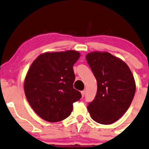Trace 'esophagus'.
I'll return each instance as SVG.
<instances>
[{
  "label": "esophagus",
  "mask_w": 149,
  "mask_h": 149,
  "mask_svg": "<svg viewBox=\"0 0 149 149\" xmlns=\"http://www.w3.org/2000/svg\"><path fill=\"white\" fill-rule=\"evenodd\" d=\"M85 94H86V91H85V90L82 91H81V95H82L83 98H84V95H85Z\"/></svg>",
  "instance_id": "obj_1"
}]
</instances>
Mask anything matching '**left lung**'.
Segmentation results:
<instances>
[{
  "label": "left lung",
  "mask_w": 149,
  "mask_h": 149,
  "mask_svg": "<svg viewBox=\"0 0 149 149\" xmlns=\"http://www.w3.org/2000/svg\"><path fill=\"white\" fill-rule=\"evenodd\" d=\"M97 81V93L88 111L92 119L111 124L129 108L136 92L134 76L127 64L108 52L89 53L86 56Z\"/></svg>",
  "instance_id": "left-lung-1"
}]
</instances>
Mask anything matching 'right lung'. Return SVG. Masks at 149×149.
Here are the masks:
<instances>
[{
    "label": "right lung",
    "mask_w": 149,
    "mask_h": 149,
    "mask_svg": "<svg viewBox=\"0 0 149 149\" xmlns=\"http://www.w3.org/2000/svg\"><path fill=\"white\" fill-rule=\"evenodd\" d=\"M76 51L44 53L38 56L28 70L24 91L31 108L40 118L58 122L68 117L73 103L81 98L73 88V66L79 60Z\"/></svg>",
    "instance_id": "add662e5"
}]
</instances>
